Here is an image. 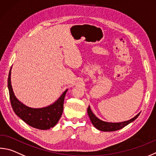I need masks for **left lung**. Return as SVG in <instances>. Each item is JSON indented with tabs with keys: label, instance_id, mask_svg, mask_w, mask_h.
<instances>
[{
	"label": "left lung",
	"instance_id": "1",
	"mask_svg": "<svg viewBox=\"0 0 156 156\" xmlns=\"http://www.w3.org/2000/svg\"><path fill=\"white\" fill-rule=\"evenodd\" d=\"M87 113L90 119V121L93 123V125L96 128L100 130V131H104V132H112V131H116V130L120 129L123 128L127 125H128L132 121H134L136 119L138 116H139L140 113H138L137 115H136L134 118L131 119L128 121H123V122H120V123H109V122H105V121H103L96 117V116L93 114L90 108V106L88 107L87 108Z\"/></svg>",
	"mask_w": 156,
	"mask_h": 156
}]
</instances>
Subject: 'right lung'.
<instances>
[{
    "label": "right lung",
    "mask_w": 156,
    "mask_h": 156,
    "mask_svg": "<svg viewBox=\"0 0 156 156\" xmlns=\"http://www.w3.org/2000/svg\"><path fill=\"white\" fill-rule=\"evenodd\" d=\"M7 83L13 110L25 123L39 129H50L58 123L63 113L64 99L67 89L65 90L57 101L50 106L41 108H33L21 103L14 95L11 84V69L8 76Z\"/></svg>",
    "instance_id": "right-lung-1"
}]
</instances>
